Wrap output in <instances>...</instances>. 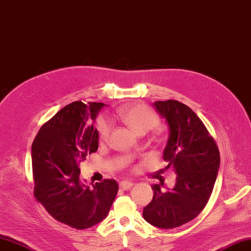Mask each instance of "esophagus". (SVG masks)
Here are the masks:
<instances>
[{"mask_svg": "<svg viewBox=\"0 0 251 251\" xmlns=\"http://www.w3.org/2000/svg\"><path fill=\"white\" fill-rule=\"evenodd\" d=\"M133 186L132 182H128V180H123V182L120 183V188L123 189V190H128L130 189Z\"/></svg>", "mask_w": 251, "mask_h": 251, "instance_id": "obj_1", "label": "esophagus"}]
</instances>
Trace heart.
Returning a JSON list of instances; mask_svg holds the SVG:
<instances>
[{"instance_id": "1", "label": "heart", "mask_w": 251, "mask_h": 251, "mask_svg": "<svg viewBox=\"0 0 251 251\" xmlns=\"http://www.w3.org/2000/svg\"><path fill=\"white\" fill-rule=\"evenodd\" d=\"M116 115L124 123L139 136H143L149 130L154 129L159 124V119L152 110L143 104H133V106L122 107ZM112 124L108 119L101 116L97 122V131L99 142L104 143L108 141Z\"/></svg>"}]
</instances>
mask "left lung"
<instances>
[{"label": "left lung", "mask_w": 251, "mask_h": 251, "mask_svg": "<svg viewBox=\"0 0 251 251\" xmlns=\"http://www.w3.org/2000/svg\"><path fill=\"white\" fill-rule=\"evenodd\" d=\"M153 106L169 127L162 158L176 174V183L166 192L158 184L152 186L154 196L143 208V218L157 228L173 229L196 218L206 205L220 155L205 125L188 106L172 99Z\"/></svg>", "instance_id": "8db88e82"}]
</instances>
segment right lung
Wrapping results in <instances>:
<instances>
[{
	"label": "right lung",
	"mask_w": 251,
	"mask_h": 251,
	"mask_svg": "<svg viewBox=\"0 0 251 251\" xmlns=\"http://www.w3.org/2000/svg\"><path fill=\"white\" fill-rule=\"evenodd\" d=\"M102 102L74 101L40 128L32 144L34 196L52 217L74 229L100 223L118 194L115 179L86 185L80 165L98 149L94 127Z\"/></svg>",
	"instance_id": "1"
}]
</instances>
